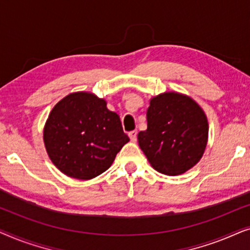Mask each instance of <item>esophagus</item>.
Instances as JSON below:
<instances>
[{
  "label": "esophagus",
  "mask_w": 250,
  "mask_h": 250,
  "mask_svg": "<svg viewBox=\"0 0 250 250\" xmlns=\"http://www.w3.org/2000/svg\"><path fill=\"white\" fill-rule=\"evenodd\" d=\"M136 135H138V131H131L128 133V136H129V139H131L132 142L136 141Z\"/></svg>",
  "instance_id": "34e87169"
}]
</instances>
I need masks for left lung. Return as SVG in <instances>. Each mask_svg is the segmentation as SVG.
Instances as JSON below:
<instances>
[{"instance_id":"obj_1","label":"left lung","mask_w":250,"mask_h":250,"mask_svg":"<svg viewBox=\"0 0 250 250\" xmlns=\"http://www.w3.org/2000/svg\"><path fill=\"white\" fill-rule=\"evenodd\" d=\"M148 127L138 134L141 150L157 172L175 176L186 173L204 155L208 122L193 99L165 92L150 100Z\"/></svg>"}]
</instances>
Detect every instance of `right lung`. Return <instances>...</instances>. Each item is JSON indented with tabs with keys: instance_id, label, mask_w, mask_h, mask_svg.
<instances>
[{
	"instance_id": "1",
	"label": "right lung",
	"mask_w": 250,
	"mask_h": 250,
	"mask_svg": "<svg viewBox=\"0 0 250 250\" xmlns=\"http://www.w3.org/2000/svg\"><path fill=\"white\" fill-rule=\"evenodd\" d=\"M43 140L57 168L78 180H91L107 170L129 141L119 116L90 92L70 93L54 105Z\"/></svg>"
}]
</instances>
